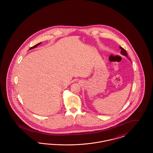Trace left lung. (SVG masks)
<instances>
[{
    "mask_svg": "<svg viewBox=\"0 0 153 153\" xmlns=\"http://www.w3.org/2000/svg\"><path fill=\"white\" fill-rule=\"evenodd\" d=\"M120 48L121 49V54H122L124 56H126V57H128V55H127V51H126L123 49V48H122L121 46H120Z\"/></svg>",
    "mask_w": 153,
    "mask_h": 153,
    "instance_id": "obj_1",
    "label": "left lung"
}]
</instances>
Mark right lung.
Returning a JSON list of instances; mask_svg holds the SVG:
<instances>
[{
	"mask_svg": "<svg viewBox=\"0 0 153 153\" xmlns=\"http://www.w3.org/2000/svg\"><path fill=\"white\" fill-rule=\"evenodd\" d=\"M39 44H41V43H39V44H37L36 45H34V46H33V47H31L30 48V49H34V48H36V46H38V45H39Z\"/></svg>",
	"mask_w": 153,
	"mask_h": 153,
	"instance_id": "add662e5",
	"label": "right lung"
}]
</instances>
